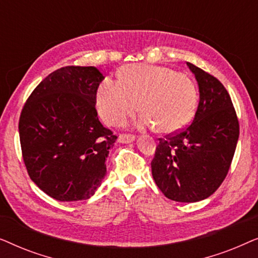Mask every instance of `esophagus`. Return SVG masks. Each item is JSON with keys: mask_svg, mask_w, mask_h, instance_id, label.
Listing matches in <instances>:
<instances>
[{"mask_svg": "<svg viewBox=\"0 0 258 258\" xmlns=\"http://www.w3.org/2000/svg\"><path fill=\"white\" fill-rule=\"evenodd\" d=\"M117 141L119 143H132L135 141V136L134 135H124V134H121V135L118 136Z\"/></svg>", "mask_w": 258, "mask_h": 258, "instance_id": "esophagus-1", "label": "esophagus"}]
</instances>
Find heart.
<instances>
[{
    "label": "heart",
    "mask_w": 258,
    "mask_h": 258,
    "mask_svg": "<svg viewBox=\"0 0 258 258\" xmlns=\"http://www.w3.org/2000/svg\"><path fill=\"white\" fill-rule=\"evenodd\" d=\"M139 109L141 129L156 125L161 133H174L195 114L197 89L183 73L163 66L130 64L118 73V82L105 79L96 93V108L109 125H121Z\"/></svg>",
    "instance_id": "b5f03b06"
}]
</instances>
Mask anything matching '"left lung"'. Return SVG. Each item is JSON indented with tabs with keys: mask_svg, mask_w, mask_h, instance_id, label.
Returning a JSON list of instances; mask_svg holds the SVG:
<instances>
[{
	"mask_svg": "<svg viewBox=\"0 0 258 258\" xmlns=\"http://www.w3.org/2000/svg\"><path fill=\"white\" fill-rule=\"evenodd\" d=\"M199 84L200 102L188 128L160 139L151 172L169 200L192 203L216 191L230 168L239 125L228 91L216 77L186 62Z\"/></svg>",
	"mask_w": 258,
	"mask_h": 258,
	"instance_id": "1",
	"label": "left lung"
}]
</instances>
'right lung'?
<instances>
[{
	"label": "right lung",
	"instance_id": "obj_1",
	"mask_svg": "<svg viewBox=\"0 0 258 258\" xmlns=\"http://www.w3.org/2000/svg\"><path fill=\"white\" fill-rule=\"evenodd\" d=\"M96 67L69 66L49 74L28 98L19 132L31 181L52 199H90L107 174L116 137L98 121Z\"/></svg>",
	"mask_w": 258,
	"mask_h": 258
}]
</instances>
